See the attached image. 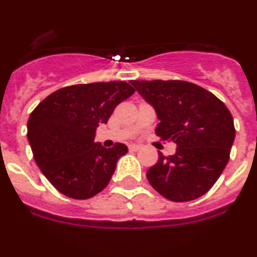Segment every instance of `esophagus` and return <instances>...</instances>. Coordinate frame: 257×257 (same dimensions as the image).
Masks as SVG:
<instances>
[{
    "instance_id": "1",
    "label": "esophagus",
    "mask_w": 257,
    "mask_h": 257,
    "mask_svg": "<svg viewBox=\"0 0 257 257\" xmlns=\"http://www.w3.org/2000/svg\"><path fill=\"white\" fill-rule=\"evenodd\" d=\"M128 149H129V152H137V150H140V149H141V146L132 144V145L128 146Z\"/></svg>"
}]
</instances>
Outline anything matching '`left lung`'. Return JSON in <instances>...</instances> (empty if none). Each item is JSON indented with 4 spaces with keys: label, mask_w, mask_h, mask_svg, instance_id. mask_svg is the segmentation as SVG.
<instances>
[{
    "label": "left lung",
    "mask_w": 257,
    "mask_h": 257,
    "mask_svg": "<svg viewBox=\"0 0 257 257\" xmlns=\"http://www.w3.org/2000/svg\"><path fill=\"white\" fill-rule=\"evenodd\" d=\"M155 108L161 122L155 133L174 141L176 153L146 172L159 195L170 201H192L205 195L227 165L235 139L234 120L223 102L187 81H131Z\"/></svg>",
    "instance_id": "left-lung-1"
}]
</instances>
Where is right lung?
Listing matches in <instances>:
<instances>
[{
    "mask_svg": "<svg viewBox=\"0 0 257 257\" xmlns=\"http://www.w3.org/2000/svg\"><path fill=\"white\" fill-rule=\"evenodd\" d=\"M136 90L124 81L62 87L36 105L27 139L36 165L60 193L75 200L94 197L108 185L117 159L128 148L94 142L96 126Z\"/></svg>",
    "mask_w": 257,
    "mask_h": 257,
    "instance_id": "right-lung-1",
    "label": "right lung"
}]
</instances>
